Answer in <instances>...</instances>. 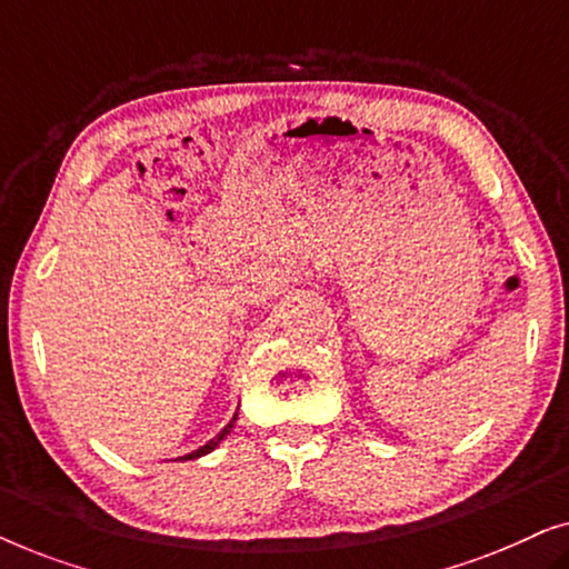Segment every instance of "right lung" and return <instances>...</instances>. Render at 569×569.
Instances as JSON below:
<instances>
[{"label": "right lung", "instance_id": "1", "mask_svg": "<svg viewBox=\"0 0 569 569\" xmlns=\"http://www.w3.org/2000/svg\"><path fill=\"white\" fill-rule=\"evenodd\" d=\"M236 419H238V415H232V419H230V422L222 427V432H220V435H214V438H212V440H209V442H207V446H201L199 450H193V453H189V456H181V458H183V461H193V458H201V456L212 453V450H214L217 446H220V442H222L224 438H228V435H230V430H232V427H236Z\"/></svg>", "mask_w": 569, "mask_h": 569}]
</instances>
